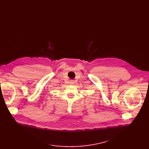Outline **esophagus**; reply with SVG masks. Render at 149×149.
Masks as SVG:
<instances>
[{
    "label": "esophagus",
    "mask_w": 149,
    "mask_h": 149,
    "mask_svg": "<svg viewBox=\"0 0 149 149\" xmlns=\"http://www.w3.org/2000/svg\"><path fill=\"white\" fill-rule=\"evenodd\" d=\"M70 83V84H73L74 83V80H71Z\"/></svg>",
    "instance_id": "esophagus-1"
}]
</instances>
